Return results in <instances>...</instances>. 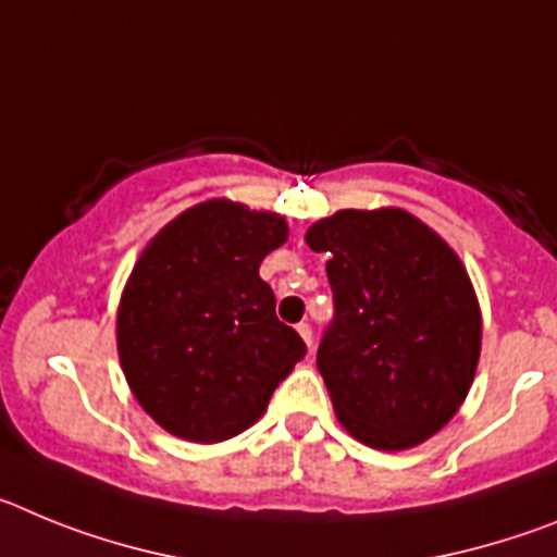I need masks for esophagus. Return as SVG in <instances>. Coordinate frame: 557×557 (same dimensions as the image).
<instances>
[{
	"instance_id": "1",
	"label": "esophagus",
	"mask_w": 557,
	"mask_h": 557,
	"mask_svg": "<svg viewBox=\"0 0 557 557\" xmlns=\"http://www.w3.org/2000/svg\"><path fill=\"white\" fill-rule=\"evenodd\" d=\"M298 334H301L304 337V343H307V346H312V326H309V323H298Z\"/></svg>"
}]
</instances>
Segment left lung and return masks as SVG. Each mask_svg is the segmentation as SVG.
I'll use <instances>...</instances> for the list:
<instances>
[{
  "instance_id": "1",
  "label": "left lung",
  "mask_w": 557,
  "mask_h": 557,
  "mask_svg": "<svg viewBox=\"0 0 557 557\" xmlns=\"http://www.w3.org/2000/svg\"><path fill=\"white\" fill-rule=\"evenodd\" d=\"M334 321L318 371L359 444L405 451L444 430L474 382L482 314L466 264L405 209H343L309 225Z\"/></svg>"
}]
</instances>
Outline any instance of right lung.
<instances>
[{
	"label": "right lung",
	"instance_id": "add662e5",
	"mask_svg": "<svg viewBox=\"0 0 557 557\" xmlns=\"http://www.w3.org/2000/svg\"><path fill=\"white\" fill-rule=\"evenodd\" d=\"M287 220L228 198L191 206L136 259L116 312V351L141 410L170 435L220 444L256 424L307 354L259 278Z\"/></svg>",
	"mask_w": 557,
	"mask_h": 557
}]
</instances>
